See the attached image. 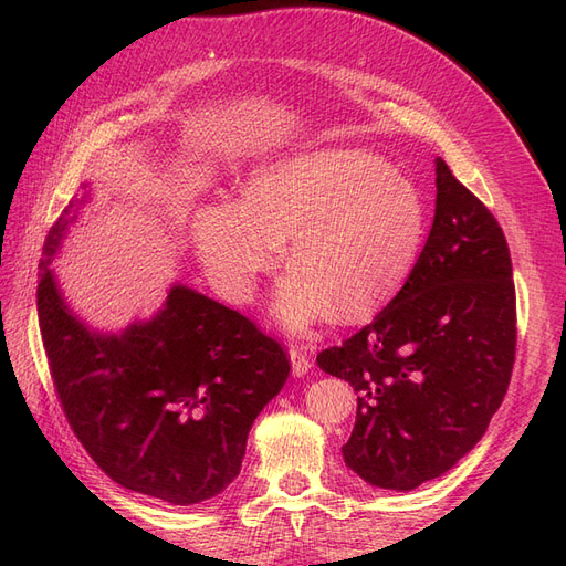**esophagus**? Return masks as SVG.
<instances>
[{
    "mask_svg": "<svg viewBox=\"0 0 566 566\" xmlns=\"http://www.w3.org/2000/svg\"><path fill=\"white\" fill-rule=\"evenodd\" d=\"M290 366H293L295 378H302V375L310 373L312 358H310L306 347H290Z\"/></svg>",
    "mask_w": 566,
    "mask_h": 566,
    "instance_id": "obj_1",
    "label": "esophagus"
}]
</instances>
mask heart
<instances>
[{
    "label": "heart",
    "mask_w": 566,
    "mask_h": 566,
    "mask_svg": "<svg viewBox=\"0 0 566 566\" xmlns=\"http://www.w3.org/2000/svg\"><path fill=\"white\" fill-rule=\"evenodd\" d=\"M427 208L416 184L364 148L295 153L250 172L241 200L198 208L191 238L214 287L245 304L276 266L290 269L273 316L302 333L331 312L361 321L397 297L420 256Z\"/></svg>",
    "instance_id": "obj_1"
}]
</instances>
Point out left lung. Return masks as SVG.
Returning <instances> with one entry per match:
<instances>
[{
  "label": "left lung",
  "mask_w": 566,
  "mask_h": 566,
  "mask_svg": "<svg viewBox=\"0 0 566 566\" xmlns=\"http://www.w3.org/2000/svg\"><path fill=\"white\" fill-rule=\"evenodd\" d=\"M434 175V221L410 279L364 331L316 356L358 394L347 468L391 491L441 476L474 449L515 364L503 229L441 158Z\"/></svg>",
  "instance_id": "1"
}]
</instances>
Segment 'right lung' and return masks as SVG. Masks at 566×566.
<instances>
[{
	"label": "right lung",
	"instance_id": "1",
	"mask_svg": "<svg viewBox=\"0 0 566 566\" xmlns=\"http://www.w3.org/2000/svg\"><path fill=\"white\" fill-rule=\"evenodd\" d=\"M82 188L46 235L38 285L65 418L115 484L169 505L210 501L241 472L252 422L287 380V356L250 318L184 283L148 318L92 328L51 269L92 198Z\"/></svg>",
	"mask_w": 566,
	"mask_h": 566
}]
</instances>
